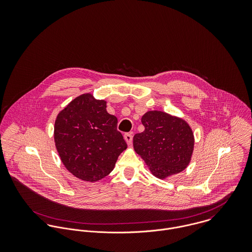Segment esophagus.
Instances as JSON below:
<instances>
[{
  "instance_id": "1",
  "label": "esophagus",
  "mask_w": 252,
  "mask_h": 252,
  "mask_svg": "<svg viewBox=\"0 0 252 252\" xmlns=\"http://www.w3.org/2000/svg\"><path fill=\"white\" fill-rule=\"evenodd\" d=\"M124 140L126 141L127 144H132V141H133V136L131 134H125L124 135Z\"/></svg>"
}]
</instances>
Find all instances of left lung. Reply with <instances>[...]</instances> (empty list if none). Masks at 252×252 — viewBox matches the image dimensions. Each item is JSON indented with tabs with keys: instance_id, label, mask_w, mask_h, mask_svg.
<instances>
[{
	"instance_id": "left-lung-1",
	"label": "left lung",
	"mask_w": 252,
	"mask_h": 252,
	"mask_svg": "<svg viewBox=\"0 0 252 252\" xmlns=\"http://www.w3.org/2000/svg\"><path fill=\"white\" fill-rule=\"evenodd\" d=\"M143 133L133 139L134 150L145 162L151 175L167 180L187 168L194 151V133L183 118L161 110L142 116Z\"/></svg>"
}]
</instances>
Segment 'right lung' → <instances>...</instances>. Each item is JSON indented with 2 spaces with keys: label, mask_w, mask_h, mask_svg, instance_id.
<instances>
[{
  "label": "right lung",
  "mask_w": 252,
  "mask_h": 252,
  "mask_svg": "<svg viewBox=\"0 0 252 252\" xmlns=\"http://www.w3.org/2000/svg\"><path fill=\"white\" fill-rule=\"evenodd\" d=\"M116 127L117 118L107 111V102L91 93L75 97L57 114L54 143L72 176L96 182L111 173L127 148Z\"/></svg>",
  "instance_id": "1"
}]
</instances>
